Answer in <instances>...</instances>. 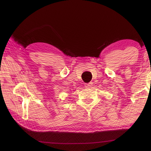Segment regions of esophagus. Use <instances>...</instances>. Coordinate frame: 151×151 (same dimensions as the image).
<instances>
[{
    "label": "esophagus",
    "instance_id": "esophagus-1",
    "mask_svg": "<svg viewBox=\"0 0 151 151\" xmlns=\"http://www.w3.org/2000/svg\"><path fill=\"white\" fill-rule=\"evenodd\" d=\"M93 86V82H89V83H87L85 84L86 88H91Z\"/></svg>",
    "mask_w": 151,
    "mask_h": 151
}]
</instances>
